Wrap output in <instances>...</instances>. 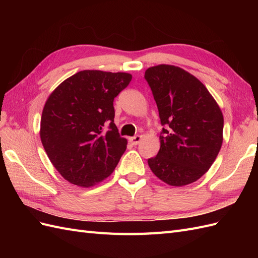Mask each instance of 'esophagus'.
Here are the masks:
<instances>
[{
    "mask_svg": "<svg viewBox=\"0 0 258 258\" xmlns=\"http://www.w3.org/2000/svg\"><path fill=\"white\" fill-rule=\"evenodd\" d=\"M142 138H143L142 136H136V137L129 138V142H130L132 145H138L140 142H141Z\"/></svg>",
    "mask_w": 258,
    "mask_h": 258,
    "instance_id": "1",
    "label": "esophagus"
}]
</instances>
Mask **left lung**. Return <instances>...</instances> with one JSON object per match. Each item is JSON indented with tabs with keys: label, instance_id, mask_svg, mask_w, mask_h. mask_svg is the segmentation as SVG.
<instances>
[{
	"label": "left lung",
	"instance_id": "8db88e82",
	"mask_svg": "<svg viewBox=\"0 0 258 258\" xmlns=\"http://www.w3.org/2000/svg\"><path fill=\"white\" fill-rule=\"evenodd\" d=\"M144 77L166 126L159 137L160 150L148 159V166L170 186L196 182L212 166L223 144L221 107L197 77L179 67H151Z\"/></svg>",
	"mask_w": 258,
	"mask_h": 258
}]
</instances>
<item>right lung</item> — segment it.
Returning a JSON list of instances; mask_svg holds the SVG:
<instances>
[{
	"instance_id": "right-lung-1",
	"label": "right lung",
	"mask_w": 258,
	"mask_h": 258,
	"mask_svg": "<svg viewBox=\"0 0 258 258\" xmlns=\"http://www.w3.org/2000/svg\"><path fill=\"white\" fill-rule=\"evenodd\" d=\"M132 75L84 70L62 82L47 98L40 136L52 166L80 187L110 176L127 148L114 123V98Z\"/></svg>"
}]
</instances>
